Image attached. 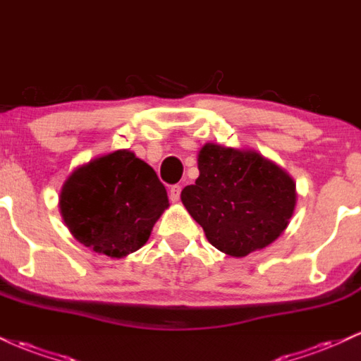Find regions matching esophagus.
Returning a JSON list of instances; mask_svg holds the SVG:
<instances>
[{"mask_svg":"<svg viewBox=\"0 0 361 361\" xmlns=\"http://www.w3.org/2000/svg\"><path fill=\"white\" fill-rule=\"evenodd\" d=\"M180 190H182V188L179 184H176V185H172L171 188V190H169V197H171V201L172 202H177L180 199Z\"/></svg>","mask_w":361,"mask_h":361,"instance_id":"esophagus-1","label":"esophagus"}]
</instances>
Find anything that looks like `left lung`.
<instances>
[{
	"label": "left lung",
	"instance_id": "left-lung-1",
	"mask_svg": "<svg viewBox=\"0 0 361 361\" xmlns=\"http://www.w3.org/2000/svg\"><path fill=\"white\" fill-rule=\"evenodd\" d=\"M196 184L182 204L213 247L241 258L274 243L295 209V182L255 150L206 143L197 155Z\"/></svg>",
	"mask_w": 361,
	"mask_h": 361
}]
</instances>
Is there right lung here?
Masks as SVG:
<instances>
[{"mask_svg": "<svg viewBox=\"0 0 361 361\" xmlns=\"http://www.w3.org/2000/svg\"><path fill=\"white\" fill-rule=\"evenodd\" d=\"M59 207L79 243L123 258L147 243L169 197L150 165L116 150L75 169L63 182Z\"/></svg>", "mask_w": 361, "mask_h": 361, "instance_id": "add662e5", "label": "right lung"}]
</instances>
